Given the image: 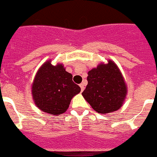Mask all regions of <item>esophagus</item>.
I'll return each mask as SVG.
<instances>
[{
  "label": "esophagus",
  "instance_id": "1",
  "mask_svg": "<svg viewBox=\"0 0 157 157\" xmlns=\"http://www.w3.org/2000/svg\"><path fill=\"white\" fill-rule=\"evenodd\" d=\"M80 87H81V92L84 90V89H85V86H84V84L83 83H81V85H80Z\"/></svg>",
  "mask_w": 157,
  "mask_h": 157
}]
</instances>
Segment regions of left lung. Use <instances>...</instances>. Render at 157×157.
Here are the masks:
<instances>
[{"label":"left lung","instance_id":"8db88e82","mask_svg":"<svg viewBox=\"0 0 157 157\" xmlns=\"http://www.w3.org/2000/svg\"><path fill=\"white\" fill-rule=\"evenodd\" d=\"M88 85L82 95L94 110L109 113L122 106L127 89L119 68L112 61L100 64L88 72Z\"/></svg>","mask_w":157,"mask_h":157}]
</instances>
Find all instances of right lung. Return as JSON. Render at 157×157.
<instances>
[{"mask_svg":"<svg viewBox=\"0 0 157 157\" xmlns=\"http://www.w3.org/2000/svg\"><path fill=\"white\" fill-rule=\"evenodd\" d=\"M36 105L43 112L59 115L67 110L71 98L81 92V88L72 81V75L62 64H43L36 75L32 88Z\"/></svg>","mask_w":157,"mask_h":157,"instance_id":"1","label":"right lung"}]
</instances>
